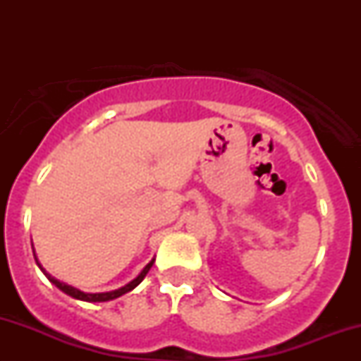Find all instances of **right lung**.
I'll use <instances>...</instances> for the list:
<instances>
[{
	"label": "right lung",
	"instance_id": "add662e5",
	"mask_svg": "<svg viewBox=\"0 0 361 361\" xmlns=\"http://www.w3.org/2000/svg\"><path fill=\"white\" fill-rule=\"evenodd\" d=\"M34 256H35V250H34ZM35 261H37V264H39L40 270H42L44 275L47 276L49 281H51V283H54L57 288L62 290V292H64L66 295L73 297V299H76V300H82V302H109V300L118 299V297H122L123 293L130 292V290H134L135 287H137L140 281L146 279V275L149 273V270H151V267H152V264H154V259L149 261L146 267H144V270L140 271L134 280L128 281L127 285H123V287H120L117 290H110V292H102V293H88V292H82V290H80V288L73 287V285H68V283H64V281L54 279L52 275H49V273L44 270L42 264H40L39 259H37V256H35Z\"/></svg>",
	"mask_w": 361,
	"mask_h": 361
}]
</instances>
